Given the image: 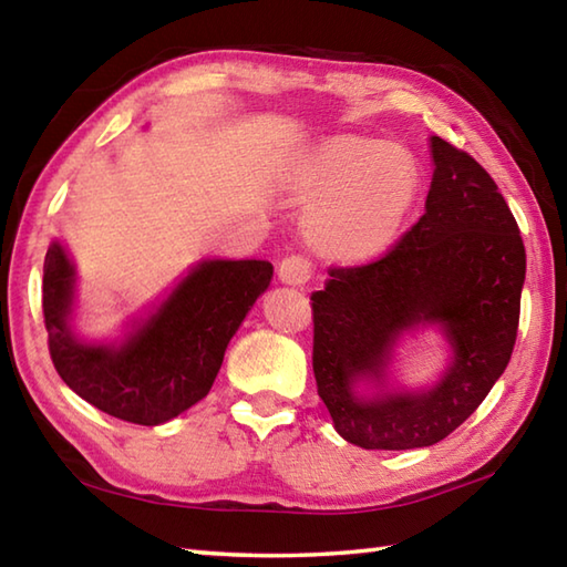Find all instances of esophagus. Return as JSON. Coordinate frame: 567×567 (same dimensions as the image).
Wrapping results in <instances>:
<instances>
[{
  "label": "esophagus",
  "instance_id": "34e87169",
  "mask_svg": "<svg viewBox=\"0 0 567 567\" xmlns=\"http://www.w3.org/2000/svg\"><path fill=\"white\" fill-rule=\"evenodd\" d=\"M311 262L305 256H287L277 265V275L285 285H307L311 280Z\"/></svg>",
  "mask_w": 567,
  "mask_h": 567
}]
</instances>
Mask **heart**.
Segmentation results:
<instances>
[{
  "label": "heart",
  "instance_id": "heart-1",
  "mask_svg": "<svg viewBox=\"0 0 567 567\" xmlns=\"http://www.w3.org/2000/svg\"><path fill=\"white\" fill-rule=\"evenodd\" d=\"M307 236L321 252L346 262L372 260L400 240L424 189L409 151L380 138L341 136L323 143L295 179Z\"/></svg>",
  "mask_w": 567,
  "mask_h": 567
}]
</instances>
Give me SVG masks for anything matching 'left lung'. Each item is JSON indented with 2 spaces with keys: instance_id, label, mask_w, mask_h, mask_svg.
<instances>
[{
  "instance_id": "left-lung-1",
  "label": "left lung",
  "mask_w": 567,
  "mask_h": 567,
  "mask_svg": "<svg viewBox=\"0 0 567 567\" xmlns=\"http://www.w3.org/2000/svg\"><path fill=\"white\" fill-rule=\"evenodd\" d=\"M424 216L388 256L331 270L315 309V378L333 429L365 451L424 449L485 400L512 358L526 250L495 179L467 153L429 138ZM436 328L450 358L406 389L395 348Z\"/></svg>"
}]
</instances>
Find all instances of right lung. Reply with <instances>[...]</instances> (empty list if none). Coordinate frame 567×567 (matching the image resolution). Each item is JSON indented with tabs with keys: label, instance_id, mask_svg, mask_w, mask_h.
<instances>
[{
	"label": "right lung",
	"instance_id": "obj_1",
	"mask_svg": "<svg viewBox=\"0 0 567 567\" xmlns=\"http://www.w3.org/2000/svg\"><path fill=\"white\" fill-rule=\"evenodd\" d=\"M268 260L202 258L116 339L78 329L80 275L55 238L43 265V317L53 365L68 388L104 414L161 426L209 394L228 341L268 290Z\"/></svg>",
	"mask_w": 567,
	"mask_h": 567
}]
</instances>
